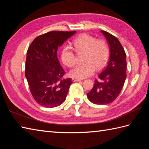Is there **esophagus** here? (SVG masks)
I'll list each match as a JSON object with an SVG mask.
<instances>
[{"label": "esophagus", "mask_w": 149, "mask_h": 149, "mask_svg": "<svg viewBox=\"0 0 149 149\" xmlns=\"http://www.w3.org/2000/svg\"><path fill=\"white\" fill-rule=\"evenodd\" d=\"M72 81L73 82H77V81H81V79H77V78L73 77V78L72 79Z\"/></svg>", "instance_id": "esophagus-1"}]
</instances>
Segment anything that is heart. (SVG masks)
<instances>
[{
	"mask_svg": "<svg viewBox=\"0 0 149 149\" xmlns=\"http://www.w3.org/2000/svg\"><path fill=\"white\" fill-rule=\"evenodd\" d=\"M74 48L78 53L84 52L83 64L72 70L70 75L77 79L86 78L93 75L97 70L103 68L108 60L109 48L104 40L97 39L88 34H81L74 40ZM61 60L68 67L74 66L76 62V55L71 47L66 46L61 52Z\"/></svg>",
	"mask_w": 149,
	"mask_h": 149,
	"instance_id": "obj_1",
	"label": "heart"
}]
</instances>
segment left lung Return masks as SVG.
<instances>
[{"instance_id": "8db88e82", "label": "left lung", "mask_w": 149, "mask_h": 149, "mask_svg": "<svg viewBox=\"0 0 149 149\" xmlns=\"http://www.w3.org/2000/svg\"><path fill=\"white\" fill-rule=\"evenodd\" d=\"M108 42L110 56L107 67L99 75L100 81H95L87 97L95 104H108L113 102L124 84L127 75L126 54L118 39L105 31H101Z\"/></svg>"}]
</instances>
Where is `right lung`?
<instances>
[{
	"label": "right lung",
	"mask_w": 149,
	"mask_h": 149,
	"mask_svg": "<svg viewBox=\"0 0 149 149\" xmlns=\"http://www.w3.org/2000/svg\"><path fill=\"white\" fill-rule=\"evenodd\" d=\"M75 33L50 31L37 36L28 48L25 75L31 95L41 106L54 107L65 102L72 81L63 77L57 50Z\"/></svg>",
	"instance_id": "1"
}]
</instances>
